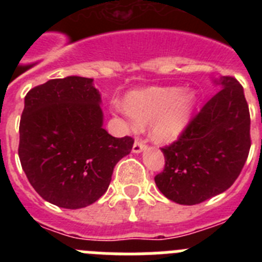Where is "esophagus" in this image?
<instances>
[{"label": "esophagus", "mask_w": 262, "mask_h": 262, "mask_svg": "<svg viewBox=\"0 0 262 262\" xmlns=\"http://www.w3.org/2000/svg\"><path fill=\"white\" fill-rule=\"evenodd\" d=\"M145 144L143 142H140V140H136L135 143H134L133 145V152L134 154H140V152H143L145 149Z\"/></svg>", "instance_id": "1"}]
</instances>
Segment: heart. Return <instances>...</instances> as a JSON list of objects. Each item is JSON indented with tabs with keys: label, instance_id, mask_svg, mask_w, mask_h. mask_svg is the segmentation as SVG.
Returning <instances> with one entry per match:
<instances>
[{
	"label": "heart",
	"instance_id": "b5f03b06",
	"mask_svg": "<svg viewBox=\"0 0 262 262\" xmlns=\"http://www.w3.org/2000/svg\"><path fill=\"white\" fill-rule=\"evenodd\" d=\"M127 107L115 105L127 127L139 131L151 126V136L157 143H172L184 134L191 119L195 93L176 86H151L129 93Z\"/></svg>",
	"mask_w": 262,
	"mask_h": 262
}]
</instances>
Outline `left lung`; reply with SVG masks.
I'll return each mask as SVG.
<instances>
[{"label":"left lung","instance_id":"1","mask_svg":"<svg viewBox=\"0 0 262 262\" xmlns=\"http://www.w3.org/2000/svg\"><path fill=\"white\" fill-rule=\"evenodd\" d=\"M217 93L191 119L177 142L161 148L165 166L159 190L180 205H196L226 191L239 177L251 148L244 89L233 77L214 80Z\"/></svg>","mask_w":262,"mask_h":262}]
</instances>
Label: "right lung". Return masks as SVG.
<instances>
[{"mask_svg":"<svg viewBox=\"0 0 262 262\" xmlns=\"http://www.w3.org/2000/svg\"><path fill=\"white\" fill-rule=\"evenodd\" d=\"M101 102L93 78L80 76L50 80L25 97L18 155L47 202L71 210L94 203L133 149V138H114L103 128Z\"/></svg>","mask_w":262,"mask_h":262,"instance_id":"right-lung-1","label":"right lung"}]
</instances>
